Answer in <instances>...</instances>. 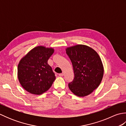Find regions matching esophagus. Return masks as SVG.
Instances as JSON below:
<instances>
[{"label":"esophagus","instance_id":"esophagus-1","mask_svg":"<svg viewBox=\"0 0 126 126\" xmlns=\"http://www.w3.org/2000/svg\"><path fill=\"white\" fill-rule=\"evenodd\" d=\"M59 76L62 77V76H64V73H61V74H59Z\"/></svg>","mask_w":126,"mask_h":126}]
</instances>
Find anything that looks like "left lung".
Masks as SVG:
<instances>
[{
    "mask_svg": "<svg viewBox=\"0 0 126 126\" xmlns=\"http://www.w3.org/2000/svg\"><path fill=\"white\" fill-rule=\"evenodd\" d=\"M66 53L73 66L74 79L69 89L79 97H84L97 88L103 78L104 68L95 50L87 45L78 44L68 47Z\"/></svg>",
    "mask_w": 126,
    "mask_h": 126,
    "instance_id": "1",
    "label": "left lung"
}]
</instances>
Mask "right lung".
<instances>
[{
  "label": "right lung",
  "instance_id": "obj_1",
  "mask_svg": "<svg viewBox=\"0 0 126 126\" xmlns=\"http://www.w3.org/2000/svg\"><path fill=\"white\" fill-rule=\"evenodd\" d=\"M54 52L52 47L38 46L21 59L18 65V78L28 92L41 95L51 87L56 79L47 61Z\"/></svg>",
  "mask_w": 126,
  "mask_h": 126
}]
</instances>
